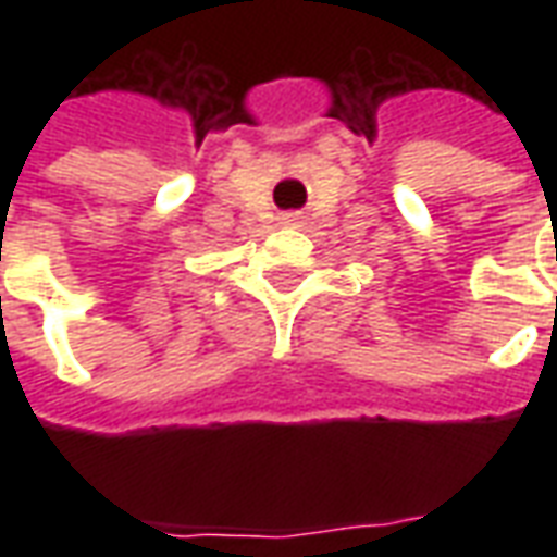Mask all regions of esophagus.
Listing matches in <instances>:
<instances>
[{
  "instance_id": "34e87169",
  "label": "esophagus",
  "mask_w": 557,
  "mask_h": 557,
  "mask_svg": "<svg viewBox=\"0 0 557 557\" xmlns=\"http://www.w3.org/2000/svg\"><path fill=\"white\" fill-rule=\"evenodd\" d=\"M289 220H295V218H289Z\"/></svg>"
}]
</instances>
